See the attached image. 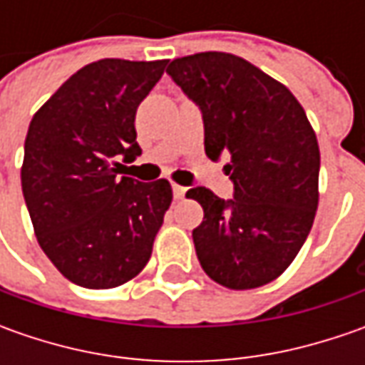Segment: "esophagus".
Here are the masks:
<instances>
[{
	"instance_id": "esophagus-1",
	"label": "esophagus",
	"mask_w": 365,
	"mask_h": 365,
	"mask_svg": "<svg viewBox=\"0 0 365 365\" xmlns=\"http://www.w3.org/2000/svg\"><path fill=\"white\" fill-rule=\"evenodd\" d=\"M185 192H187L185 187H180V185H173V195H175V199H182V197H185Z\"/></svg>"
}]
</instances>
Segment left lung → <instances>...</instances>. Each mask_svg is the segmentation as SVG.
Masks as SVG:
<instances>
[{"mask_svg": "<svg viewBox=\"0 0 365 365\" xmlns=\"http://www.w3.org/2000/svg\"><path fill=\"white\" fill-rule=\"evenodd\" d=\"M166 73L201 109L205 154L227 158L233 199L205 187L192 230L209 278L233 290L272 282L297 258L319 203V144L297 97L258 66L227 52L175 58Z\"/></svg>", "mask_w": 365, "mask_h": 365, "instance_id": "8db88e82", "label": "left lung"}]
</instances>
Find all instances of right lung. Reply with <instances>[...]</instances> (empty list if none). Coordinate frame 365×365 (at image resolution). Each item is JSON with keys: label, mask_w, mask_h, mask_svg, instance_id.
I'll use <instances>...</instances> for the list:
<instances>
[{"label": "right lung", "mask_w": 365, "mask_h": 365, "mask_svg": "<svg viewBox=\"0 0 365 365\" xmlns=\"http://www.w3.org/2000/svg\"><path fill=\"white\" fill-rule=\"evenodd\" d=\"M168 61L103 58L77 71L30 121L21 192L38 244L85 288H115L142 272L173 201L168 180L120 176L135 160V109Z\"/></svg>", "instance_id": "1"}]
</instances>
